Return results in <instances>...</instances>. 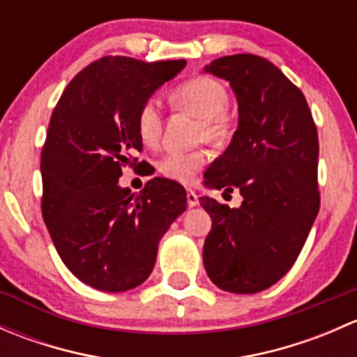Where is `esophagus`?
<instances>
[{
    "mask_svg": "<svg viewBox=\"0 0 357 357\" xmlns=\"http://www.w3.org/2000/svg\"><path fill=\"white\" fill-rule=\"evenodd\" d=\"M186 202H188V207H195L199 205V197L193 190H186Z\"/></svg>",
    "mask_w": 357,
    "mask_h": 357,
    "instance_id": "34e87169",
    "label": "esophagus"
}]
</instances>
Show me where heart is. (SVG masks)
Returning <instances> with one entry per match:
<instances>
[{
    "label": "heart",
    "mask_w": 357,
    "mask_h": 357,
    "mask_svg": "<svg viewBox=\"0 0 357 357\" xmlns=\"http://www.w3.org/2000/svg\"><path fill=\"white\" fill-rule=\"evenodd\" d=\"M172 102L179 109L188 110L200 119V136L212 143L225 142L231 131V121L226 114L228 91L225 86L208 75H195L172 91ZM136 131L146 146H155L160 139L162 114L157 98H149L139 107L136 115ZM208 162V153L204 150L195 152H167L158 160L162 176L178 183H190L197 172Z\"/></svg>",
    "instance_id": "1"
}]
</instances>
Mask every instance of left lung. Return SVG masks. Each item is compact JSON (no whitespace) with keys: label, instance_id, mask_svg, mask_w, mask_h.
Returning a JSON list of instances; mask_svg holds the SVG:
<instances>
[{"label":"left lung","instance_id":"1","mask_svg":"<svg viewBox=\"0 0 357 357\" xmlns=\"http://www.w3.org/2000/svg\"><path fill=\"white\" fill-rule=\"evenodd\" d=\"M205 72L226 79L238 102V129L205 185L238 190L243 202L200 199L212 219L204 266L221 290L255 294L289 273L318 215V129L301 89L269 60L238 53Z\"/></svg>","mask_w":357,"mask_h":357}]
</instances>
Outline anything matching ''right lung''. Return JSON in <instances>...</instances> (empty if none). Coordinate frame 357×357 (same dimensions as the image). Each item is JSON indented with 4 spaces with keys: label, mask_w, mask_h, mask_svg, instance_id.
Instances as JSON below:
<instances>
[{
    "label": "right lung",
    "mask_w": 357,
    "mask_h": 357,
    "mask_svg": "<svg viewBox=\"0 0 357 357\" xmlns=\"http://www.w3.org/2000/svg\"><path fill=\"white\" fill-rule=\"evenodd\" d=\"M185 66L103 56L68 82L50 119L41 152L43 219L63 264L93 289L142 285L158 242L186 211L185 188L171 179H150L139 193L119 186L122 167L136 165L132 155L143 150L139 107Z\"/></svg>",
    "instance_id": "right-lung-1"
}]
</instances>
